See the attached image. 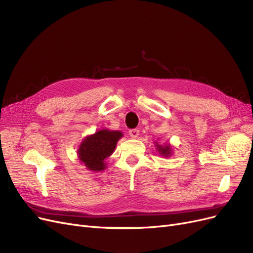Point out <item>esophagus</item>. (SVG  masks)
Instances as JSON below:
<instances>
[{"mask_svg":"<svg viewBox=\"0 0 253 253\" xmlns=\"http://www.w3.org/2000/svg\"><path fill=\"white\" fill-rule=\"evenodd\" d=\"M128 135L131 136L132 138H137V137H138V135H139V129H137V128L129 129V131H128Z\"/></svg>","mask_w":253,"mask_h":253,"instance_id":"1","label":"esophagus"}]
</instances>
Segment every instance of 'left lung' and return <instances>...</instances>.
<instances>
[{
	"label": "left lung",
	"mask_w": 253,
	"mask_h": 253,
	"mask_svg": "<svg viewBox=\"0 0 253 253\" xmlns=\"http://www.w3.org/2000/svg\"><path fill=\"white\" fill-rule=\"evenodd\" d=\"M155 144H156V148H157L158 153L162 156L169 157L172 154V150H171V145L170 144L162 145V144H158V142H156Z\"/></svg>",
	"instance_id": "8db88e82"
}]
</instances>
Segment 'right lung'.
<instances>
[{
	"mask_svg": "<svg viewBox=\"0 0 253 253\" xmlns=\"http://www.w3.org/2000/svg\"><path fill=\"white\" fill-rule=\"evenodd\" d=\"M122 137L120 131L100 129L84 138L78 149V158L90 171H102L106 168L104 159L113 154L117 141Z\"/></svg>",
	"mask_w": 253,
	"mask_h": 253,
	"instance_id": "1",
	"label": "right lung"
}]
</instances>
